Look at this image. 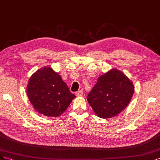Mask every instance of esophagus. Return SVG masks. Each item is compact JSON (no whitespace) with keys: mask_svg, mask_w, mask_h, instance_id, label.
Returning a JSON list of instances; mask_svg holds the SVG:
<instances>
[{"mask_svg":"<svg viewBox=\"0 0 160 160\" xmlns=\"http://www.w3.org/2000/svg\"><path fill=\"white\" fill-rule=\"evenodd\" d=\"M76 95L77 96H82L83 95V91L82 90H79V91H78L76 93Z\"/></svg>","mask_w":160,"mask_h":160,"instance_id":"esophagus-1","label":"esophagus"}]
</instances>
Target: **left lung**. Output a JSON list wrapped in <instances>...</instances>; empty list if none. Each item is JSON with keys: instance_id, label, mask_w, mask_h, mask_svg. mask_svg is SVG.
Returning a JSON list of instances; mask_svg holds the SVG:
<instances>
[{"instance_id": "1", "label": "left lung", "mask_w": 160, "mask_h": 160, "mask_svg": "<svg viewBox=\"0 0 160 160\" xmlns=\"http://www.w3.org/2000/svg\"><path fill=\"white\" fill-rule=\"evenodd\" d=\"M134 92L132 82L116 69L100 76L87 96L92 108L101 118L120 114L130 103Z\"/></svg>"}]
</instances>
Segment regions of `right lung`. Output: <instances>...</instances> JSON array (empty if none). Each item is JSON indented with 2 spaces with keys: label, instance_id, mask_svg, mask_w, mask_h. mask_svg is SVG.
I'll return each instance as SVG.
<instances>
[{
  "label": "right lung",
  "instance_id": "add662e5",
  "mask_svg": "<svg viewBox=\"0 0 160 160\" xmlns=\"http://www.w3.org/2000/svg\"><path fill=\"white\" fill-rule=\"evenodd\" d=\"M27 92L34 109L49 117L60 116L76 97L61 76L50 67L40 68L32 75Z\"/></svg>",
  "mask_w": 160,
  "mask_h": 160
}]
</instances>
